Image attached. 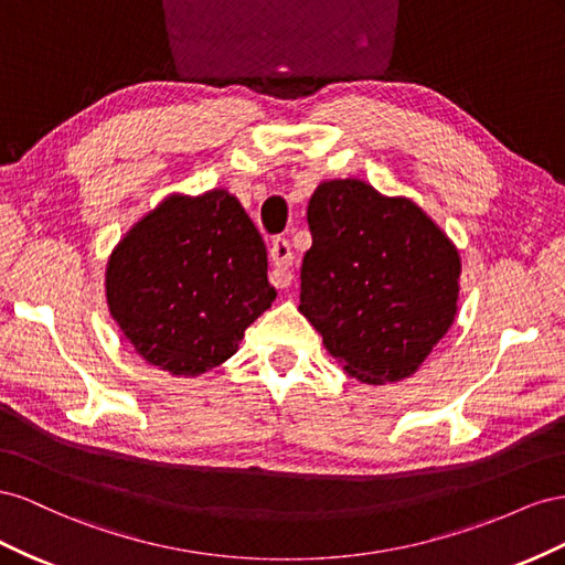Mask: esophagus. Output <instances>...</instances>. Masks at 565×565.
<instances>
[{
    "label": "esophagus",
    "mask_w": 565,
    "mask_h": 565,
    "mask_svg": "<svg viewBox=\"0 0 565 565\" xmlns=\"http://www.w3.org/2000/svg\"><path fill=\"white\" fill-rule=\"evenodd\" d=\"M269 260H271V271H269V281L277 288H288L294 281L291 265H294V250L291 244L286 238H274L269 246Z\"/></svg>",
    "instance_id": "34e87169"
}]
</instances>
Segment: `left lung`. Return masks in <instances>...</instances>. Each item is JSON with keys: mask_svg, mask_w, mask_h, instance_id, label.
Listing matches in <instances>:
<instances>
[{"mask_svg": "<svg viewBox=\"0 0 565 565\" xmlns=\"http://www.w3.org/2000/svg\"><path fill=\"white\" fill-rule=\"evenodd\" d=\"M308 224L298 310L352 379H409L455 321L457 246L414 201L362 180L321 182Z\"/></svg>", "mask_w": 565, "mask_h": 565, "instance_id": "8db88e82", "label": "left lung"}]
</instances>
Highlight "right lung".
Here are the masks:
<instances>
[{
    "label": "right lung",
    "instance_id": "right-lung-1",
    "mask_svg": "<svg viewBox=\"0 0 565 565\" xmlns=\"http://www.w3.org/2000/svg\"><path fill=\"white\" fill-rule=\"evenodd\" d=\"M274 298L265 241L224 189L168 196L106 265L110 317L137 354L172 376L227 362Z\"/></svg>",
    "mask_w": 565,
    "mask_h": 565
}]
</instances>
